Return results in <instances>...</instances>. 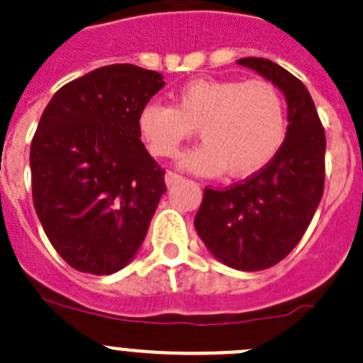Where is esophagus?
Returning <instances> with one entry per match:
<instances>
[{
    "mask_svg": "<svg viewBox=\"0 0 363 363\" xmlns=\"http://www.w3.org/2000/svg\"><path fill=\"white\" fill-rule=\"evenodd\" d=\"M182 174H178V173H174V171H167V173H166V183H167V185H177V183L178 182H180L182 180Z\"/></svg>",
    "mask_w": 363,
    "mask_h": 363,
    "instance_id": "obj_1",
    "label": "esophagus"
}]
</instances>
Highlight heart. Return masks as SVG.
<instances>
[{
	"mask_svg": "<svg viewBox=\"0 0 363 363\" xmlns=\"http://www.w3.org/2000/svg\"><path fill=\"white\" fill-rule=\"evenodd\" d=\"M173 100V107L160 102L143 107L139 132L152 155L169 159L199 128L204 143L182 159L196 173L252 177L284 141L286 104L267 79H194Z\"/></svg>",
	"mask_w": 363,
	"mask_h": 363,
	"instance_id": "1",
	"label": "heart"
}]
</instances>
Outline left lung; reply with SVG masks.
<instances>
[{
	"instance_id": "obj_1",
	"label": "left lung",
	"mask_w": 363,
	"mask_h": 363,
	"mask_svg": "<svg viewBox=\"0 0 363 363\" xmlns=\"http://www.w3.org/2000/svg\"><path fill=\"white\" fill-rule=\"evenodd\" d=\"M274 82L288 102V132L259 173L225 189H204L197 235L228 267L259 272L302 240L325 189V128L303 82L264 58L236 61Z\"/></svg>"
}]
</instances>
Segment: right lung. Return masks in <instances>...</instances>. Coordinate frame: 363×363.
<instances>
[{"label":"right lung","mask_w":363,"mask_h":363,"mask_svg":"<svg viewBox=\"0 0 363 363\" xmlns=\"http://www.w3.org/2000/svg\"><path fill=\"white\" fill-rule=\"evenodd\" d=\"M166 82L128 63L61 86L30 150L33 204L49 242L72 268L109 275L141 247L166 171L146 152L139 114Z\"/></svg>","instance_id":"1"}]
</instances>
